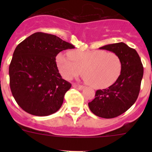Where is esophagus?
<instances>
[{
	"label": "esophagus",
	"mask_w": 152,
	"mask_h": 152,
	"mask_svg": "<svg viewBox=\"0 0 152 152\" xmlns=\"http://www.w3.org/2000/svg\"><path fill=\"white\" fill-rule=\"evenodd\" d=\"M73 88H75V89H77V90H82V89H84V87L83 85H80V84H73Z\"/></svg>",
	"instance_id": "1"
}]
</instances>
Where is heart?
<instances>
[{"label":"heart","mask_w":152,"mask_h":152,"mask_svg":"<svg viewBox=\"0 0 152 152\" xmlns=\"http://www.w3.org/2000/svg\"><path fill=\"white\" fill-rule=\"evenodd\" d=\"M68 55L60 52L56 57L60 73L68 80L83 72L86 83L94 88H103L116 82L121 74V59L114 52L73 50Z\"/></svg>","instance_id":"b5f03b06"}]
</instances>
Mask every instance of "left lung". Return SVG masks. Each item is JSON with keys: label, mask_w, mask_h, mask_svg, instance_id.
<instances>
[{"label": "left lung", "mask_w": 152, "mask_h": 152, "mask_svg": "<svg viewBox=\"0 0 152 152\" xmlns=\"http://www.w3.org/2000/svg\"><path fill=\"white\" fill-rule=\"evenodd\" d=\"M100 49L110 51L119 56L122 72L113 84L107 89L96 91L95 98L88 103V107L96 116L111 119L128 110L136 101L144 70L136 51L124 42L109 44Z\"/></svg>", "instance_id": "1"}]
</instances>
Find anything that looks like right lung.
<instances>
[{
    "label": "right lung",
    "instance_id": "right-lung-1",
    "mask_svg": "<svg viewBox=\"0 0 152 152\" xmlns=\"http://www.w3.org/2000/svg\"><path fill=\"white\" fill-rule=\"evenodd\" d=\"M75 46L55 35L35 33L16 47L9 67L16 102L26 113L49 116L57 112L72 84L58 72L56 57Z\"/></svg>",
    "mask_w": 152,
    "mask_h": 152
}]
</instances>
